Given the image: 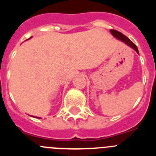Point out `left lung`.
<instances>
[{
    "instance_id": "obj_1",
    "label": "left lung",
    "mask_w": 156,
    "mask_h": 156,
    "mask_svg": "<svg viewBox=\"0 0 156 156\" xmlns=\"http://www.w3.org/2000/svg\"><path fill=\"white\" fill-rule=\"evenodd\" d=\"M110 32H111V34H112V36H113L114 37H115L117 40H119V41H122V42H123L124 44H126L127 46H129V48H133V50L137 52V54L139 55V52H138V49H137V46L133 44V42H132L128 38V37H126V36L123 35L122 34H121V33H119V32L116 31V30H110Z\"/></svg>"
}]
</instances>
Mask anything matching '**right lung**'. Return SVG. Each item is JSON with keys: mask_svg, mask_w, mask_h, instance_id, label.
I'll list each match as a JSON object with an SVG mask.
<instances>
[{"mask_svg": "<svg viewBox=\"0 0 156 156\" xmlns=\"http://www.w3.org/2000/svg\"><path fill=\"white\" fill-rule=\"evenodd\" d=\"M30 38H31V37H30ZM28 40H29V39H28ZM37 118H38V119H41V117H37Z\"/></svg>", "mask_w": 156, "mask_h": 156, "instance_id": "1", "label": "right lung"}]
</instances>
